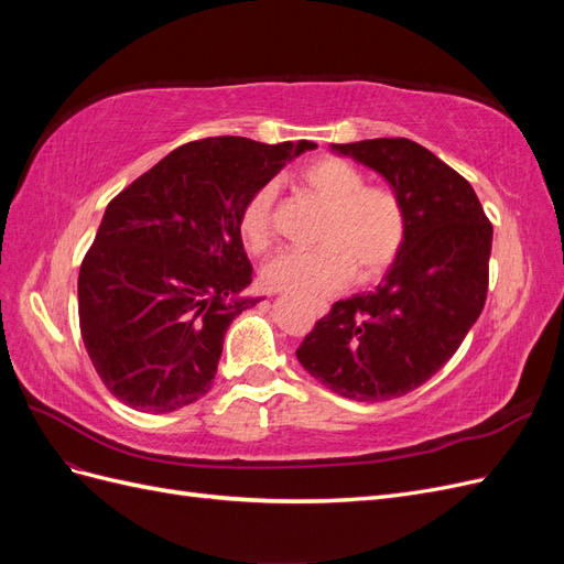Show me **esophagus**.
Returning <instances> with one entry per match:
<instances>
[{"label":"esophagus","instance_id":"esophagus-1","mask_svg":"<svg viewBox=\"0 0 564 564\" xmlns=\"http://www.w3.org/2000/svg\"><path fill=\"white\" fill-rule=\"evenodd\" d=\"M313 311H315V315H317V317H322V315H327L329 305H327V303H315V305H313Z\"/></svg>","mask_w":564,"mask_h":564}]
</instances>
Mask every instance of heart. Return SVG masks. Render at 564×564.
<instances>
[{"instance_id": "heart-1", "label": "heart", "mask_w": 564, "mask_h": 564, "mask_svg": "<svg viewBox=\"0 0 564 564\" xmlns=\"http://www.w3.org/2000/svg\"><path fill=\"white\" fill-rule=\"evenodd\" d=\"M303 191L329 207L317 249H286L265 263L263 282L305 299L344 289L352 275L377 280L395 263L404 245L406 218L395 193L365 185L360 169L340 158H319L299 176ZM278 185L265 183L240 214V232L251 251H263L275 237Z\"/></svg>"}]
</instances>
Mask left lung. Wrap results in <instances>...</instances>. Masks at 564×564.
Wrapping results in <instances>:
<instances>
[{
  "label": "left lung",
  "instance_id": "left-lung-1",
  "mask_svg": "<svg viewBox=\"0 0 564 564\" xmlns=\"http://www.w3.org/2000/svg\"><path fill=\"white\" fill-rule=\"evenodd\" d=\"M402 202V251L381 284L336 301L296 350L336 395L381 402L429 381L464 344L489 286L491 224L470 183L409 139L334 143Z\"/></svg>",
  "mask_w": 564,
  "mask_h": 564
}]
</instances>
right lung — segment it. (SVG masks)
Segmentation results:
<instances>
[{"mask_svg":"<svg viewBox=\"0 0 564 564\" xmlns=\"http://www.w3.org/2000/svg\"><path fill=\"white\" fill-rule=\"evenodd\" d=\"M315 143H185L110 199L77 280L79 332L104 386L166 414L207 395L230 322L256 299L240 214Z\"/></svg>","mask_w":564,"mask_h":564,"instance_id":"right-lung-1","label":"right lung"}]
</instances>
